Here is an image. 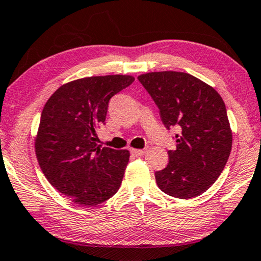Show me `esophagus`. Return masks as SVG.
<instances>
[{
    "label": "esophagus",
    "mask_w": 261,
    "mask_h": 261,
    "mask_svg": "<svg viewBox=\"0 0 261 261\" xmlns=\"http://www.w3.org/2000/svg\"><path fill=\"white\" fill-rule=\"evenodd\" d=\"M130 151L132 155H135V156H142L146 152V149H131Z\"/></svg>",
    "instance_id": "esophagus-1"
}]
</instances>
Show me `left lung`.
<instances>
[{"instance_id":"8db88e82","label":"left lung","mask_w":261,"mask_h":261,"mask_svg":"<svg viewBox=\"0 0 261 261\" xmlns=\"http://www.w3.org/2000/svg\"><path fill=\"white\" fill-rule=\"evenodd\" d=\"M167 129L178 126L169 163L156 171L159 188L177 199H194L214 183L232 150V130L221 95L185 72L163 71L138 76Z\"/></svg>"}]
</instances>
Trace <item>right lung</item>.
<instances>
[{"label":"right lung","mask_w":261,"mask_h":261,"mask_svg":"<svg viewBox=\"0 0 261 261\" xmlns=\"http://www.w3.org/2000/svg\"><path fill=\"white\" fill-rule=\"evenodd\" d=\"M132 75L86 76L66 83L43 106L35 153L48 182L82 205L115 195L129 162V150L100 148L97 130L109 101L134 83Z\"/></svg>","instance_id":"add662e5"}]
</instances>
